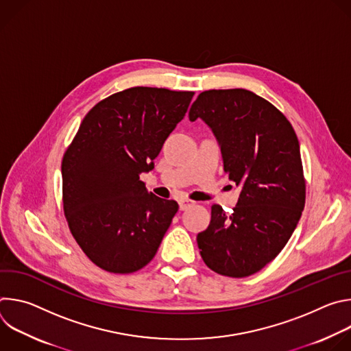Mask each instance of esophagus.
<instances>
[{"label":"esophagus","mask_w":351,"mask_h":351,"mask_svg":"<svg viewBox=\"0 0 351 351\" xmlns=\"http://www.w3.org/2000/svg\"><path fill=\"white\" fill-rule=\"evenodd\" d=\"M193 204H194V202H191V199L183 198V199H180V202H179V208H180V211H184V210H187L189 207H191Z\"/></svg>","instance_id":"1"}]
</instances>
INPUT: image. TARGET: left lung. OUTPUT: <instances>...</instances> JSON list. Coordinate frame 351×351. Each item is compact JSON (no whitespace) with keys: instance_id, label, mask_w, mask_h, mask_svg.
I'll return each mask as SVG.
<instances>
[{"instance_id":"1","label":"left lung","mask_w":351,"mask_h":351,"mask_svg":"<svg viewBox=\"0 0 351 351\" xmlns=\"http://www.w3.org/2000/svg\"><path fill=\"white\" fill-rule=\"evenodd\" d=\"M203 119L221 147L223 169L240 187L233 213L211 207L197 234L206 265L244 278L263 269L289 241L306 204L300 144L286 117L244 88L203 91L189 119Z\"/></svg>"}]
</instances>
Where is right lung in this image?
I'll use <instances>...</instances> for the list:
<instances>
[{
  "label": "right lung",
  "instance_id": "right-lung-1",
  "mask_svg": "<svg viewBox=\"0 0 351 351\" xmlns=\"http://www.w3.org/2000/svg\"><path fill=\"white\" fill-rule=\"evenodd\" d=\"M193 95L157 87L115 93L88 111L65 152L64 213L101 269L132 274L154 258L179 206L148 191L140 173L154 168Z\"/></svg>",
  "mask_w": 351,
  "mask_h": 351
}]
</instances>
